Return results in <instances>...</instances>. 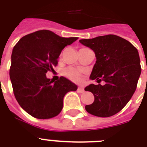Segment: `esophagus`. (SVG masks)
Masks as SVG:
<instances>
[{"instance_id": "obj_1", "label": "esophagus", "mask_w": 147, "mask_h": 147, "mask_svg": "<svg viewBox=\"0 0 147 147\" xmlns=\"http://www.w3.org/2000/svg\"><path fill=\"white\" fill-rule=\"evenodd\" d=\"M78 91L81 93H82V92H85V89H84V88L83 87H78Z\"/></svg>"}]
</instances>
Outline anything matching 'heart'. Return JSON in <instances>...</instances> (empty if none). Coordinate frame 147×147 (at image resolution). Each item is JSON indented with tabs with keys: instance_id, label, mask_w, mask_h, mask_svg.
I'll use <instances>...</instances> for the list:
<instances>
[{
	"instance_id": "b5f03b06",
	"label": "heart",
	"mask_w": 147,
	"mask_h": 147,
	"mask_svg": "<svg viewBox=\"0 0 147 147\" xmlns=\"http://www.w3.org/2000/svg\"><path fill=\"white\" fill-rule=\"evenodd\" d=\"M64 75L66 76L67 78H69V79L78 82L82 80V75L81 72L78 71V69H74V68H67L66 69H65Z\"/></svg>"
}]
</instances>
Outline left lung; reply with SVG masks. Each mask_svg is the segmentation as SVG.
<instances>
[{
	"label": "left lung",
	"mask_w": 147,
	"mask_h": 147,
	"mask_svg": "<svg viewBox=\"0 0 147 147\" xmlns=\"http://www.w3.org/2000/svg\"><path fill=\"white\" fill-rule=\"evenodd\" d=\"M79 42L95 53L90 79L105 82L85 87L94 96V102L86 105L85 110L100 117L113 116L123 109L136 91L141 74L139 53L129 41L112 34Z\"/></svg>",
	"instance_id": "1"
}]
</instances>
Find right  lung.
<instances>
[{
    "mask_svg": "<svg viewBox=\"0 0 147 147\" xmlns=\"http://www.w3.org/2000/svg\"><path fill=\"white\" fill-rule=\"evenodd\" d=\"M78 37H62L47 30L24 36L11 55L10 78L20 106L31 116L49 119L57 116L67 92L78 86L65 77L53 82L46 76L58 63L62 50Z\"/></svg>",
    "mask_w": 147,
    "mask_h": 147,
    "instance_id": "right-lung-1",
    "label": "right lung"
}]
</instances>
